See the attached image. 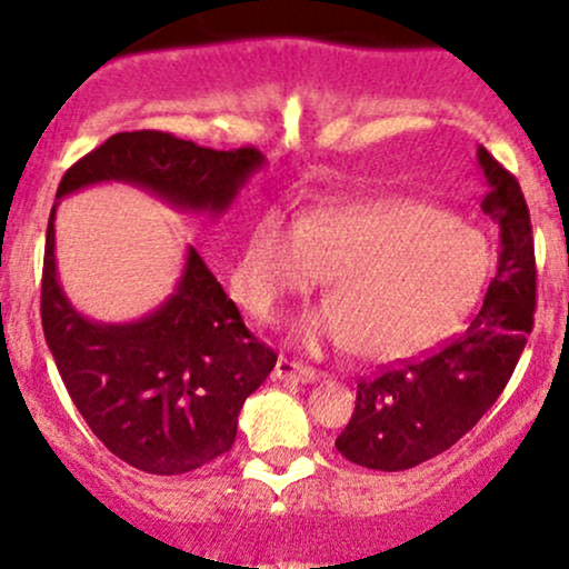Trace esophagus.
Returning <instances> with one entry per match:
<instances>
[{"instance_id": "obj_1", "label": "esophagus", "mask_w": 569, "mask_h": 569, "mask_svg": "<svg viewBox=\"0 0 569 569\" xmlns=\"http://www.w3.org/2000/svg\"><path fill=\"white\" fill-rule=\"evenodd\" d=\"M272 375H276V380H291V382H302V385L316 382L318 377H321L316 369L305 367V363L289 361V358H283V356L278 358L276 371H272Z\"/></svg>"}]
</instances>
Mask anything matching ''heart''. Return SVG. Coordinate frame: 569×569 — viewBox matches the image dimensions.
<instances>
[{"label":"heart","mask_w":569,"mask_h":569,"mask_svg":"<svg viewBox=\"0 0 569 569\" xmlns=\"http://www.w3.org/2000/svg\"><path fill=\"white\" fill-rule=\"evenodd\" d=\"M476 227L420 200L337 206L291 224L257 219L232 267V291L259 321L326 276L331 302L297 326L305 348H352L390 363L430 348L460 321L487 278Z\"/></svg>","instance_id":"heart-1"}]
</instances>
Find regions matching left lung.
<instances>
[{"label": "left lung", "instance_id": "left-lung-1", "mask_svg": "<svg viewBox=\"0 0 569 569\" xmlns=\"http://www.w3.org/2000/svg\"><path fill=\"white\" fill-rule=\"evenodd\" d=\"M481 202L500 227L498 272L466 335L420 361L358 382L356 411L337 449L371 471H407L447 452L498 401L511 380L535 316L532 224L519 181L485 147Z\"/></svg>", "mask_w": 569, "mask_h": 569}]
</instances>
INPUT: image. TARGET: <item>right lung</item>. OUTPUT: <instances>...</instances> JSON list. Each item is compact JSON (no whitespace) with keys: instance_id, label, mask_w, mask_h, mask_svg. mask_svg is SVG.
<instances>
[{"instance_id":"add662e5","label":"right lung","mask_w":569,"mask_h":569,"mask_svg":"<svg viewBox=\"0 0 569 569\" xmlns=\"http://www.w3.org/2000/svg\"><path fill=\"white\" fill-rule=\"evenodd\" d=\"M264 166L259 149L198 147L160 130L114 133L63 173L56 198L122 181L181 213L221 217ZM56 208L42 270V329L71 401L109 452L154 476L189 473L230 452L243 401L278 356L246 329L200 253L166 302L128 323H103L69 302L56 264Z\"/></svg>"}]
</instances>
